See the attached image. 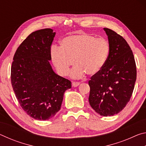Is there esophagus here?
Segmentation results:
<instances>
[{"label": "esophagus", "mask_w": 146, "mask_h": 146, "mask_svg": "<svg viewBox=\"0 0 146 146\" xmlns=\"http://www.w3.org/2000/svg\"><path fill=\"white\" fill-rule=\"evenodd\" d=\"M80 84V82H72V86L73 87H77V86Z\"/></svg>", "instance_id": "obj_1"}]
</instances>
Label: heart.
<instances>
[{
  "mask_svg": "<svg viewBox=\"0 0 146 146\" xmlns=\"http://www.w3.org/2000/svg\"><path fill=\"white\" fill-rule=\"evenodd\" d=\"M110 51V44L106 39L81 33L64 38L60 48H51L50 56L54 66L63 76L68 75L75 60L76 64L71 71V76L78 78L86 73L94 75L99 73L105 66Z\"/></svg>",
  "mask_w": 146,
  "mask_h": 146,
  "instance_id": "b5f03b06",
  "label": "heart"
}]
</instances>
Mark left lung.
<instances>
[{
    "instance_id": "8db88e82",
    "label": "left lung",
    "mask_w": 146,
    "mask_h": 146,
    "mask_svg": "<svg viewBox=\"0 0 146 146\" xmlns=\"http://www.w3.org/2000/svg\"><path fill=\"white\" fill-rule=\"evenodd\" d=\"M104 29L110 51L102 70L89 81V102L96 113L108 117L117 114L129 102L137 79V68L126 40L111 29Z\"/></svg>"
}]
</instances>
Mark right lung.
I'll use <instances>...</instances> for the list:
<instances>
[{"instance_id": "add662e5", "label": "right lung", "mask_w": 146, "mask_h": 146, "mask_svg": "<svg viewBox=\"0 0 146 146\" xmlns=\"http://www.w3.org/2000/svg\"><path fill=\"white\" fill-rule=\"evenodd\" d=\"M52 29L31 33L17 48L11 68V82L20 105L34 119L46 120L60 110L64 93L71 82L54 72L49 63Z\"/></svg>"}]
</instances>
